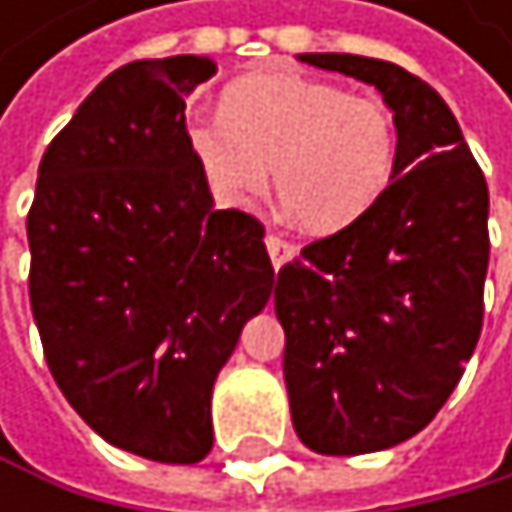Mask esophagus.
<instances>
[{
  "label": "esophagus",
  "instance_id": "esophagus-1",
  "mask_svg": "<svg viewBox=\"0 0 512 512\" xmlns=\"http://www.w3.org/2000/svg\"><path fill=\"white\" fill-rule=\"evenodd\" d=\"M267 251H270V261H273V267H282L285 261H291L294 254H298V245L294 242H288L285 236H279V233H267Z\"/></svg>",
  "mask_w": 512,
  "mask_h": 512
}]
</instances>
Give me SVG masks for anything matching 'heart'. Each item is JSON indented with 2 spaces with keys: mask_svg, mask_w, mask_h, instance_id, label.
Wrapping results in <instances>:
<instances>
[{
  "mask_svg": "<svg viewBox=\"0 0 512 512\" xmlns=\"http://www.w3.org/2000/svg\"><path fill=\"white\" fill-rule=\"evenodd\" d=\"M190 153L230 205L273 187L304 230L334 233L381 199L399 153L387 101L301 76H251L221 97V119H196Z\"/></svg>",
  "mask_w": 512,
  "mask_h": 512,
  "instance_id": "1",
  "label": "heart"
}]
</instances>
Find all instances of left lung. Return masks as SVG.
Segmentation results:
<instances>
[{
	"label": "left lung",
	"instance_id": "8db88e82",
	"mask_svg": "<svg viewBox=\"0 0 512 512\" xmlns=\"http://www.w3.org/2000/svg\"><path fill=\"white\" fill-rule=\"evenodd\" d=\"M304 64L375 85L399 125L390 187L276 276L291 424L319 455H368L421 433L482 331L488 184L424 79L359 54Z\"/></svg>",
	"mask_w": 512,
	"mask_h": 512
}]
</instances>
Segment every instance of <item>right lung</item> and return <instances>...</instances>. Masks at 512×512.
Returning a JSON list of instances; mask_svg holds the SVG:
<instances>
[{
    "instance_id": "add662e5",
    "label": "right lung",
    "mask_w": 512,
    "mask_h": 512,
    "mask_svg": "<svg viewBox=\"0 0 512 512\" xmlns=\"http://www.w3.org/2000/svg\"><path fill=\"white\" fill-rule=\"evenodd\" d=\"M205 57L134 61L54 134L27 214L30 307L51 378L110 445L202 461L211 387L273 291L264 224L214 211L184 97Z\"/></svg>"
}]
</instances>
